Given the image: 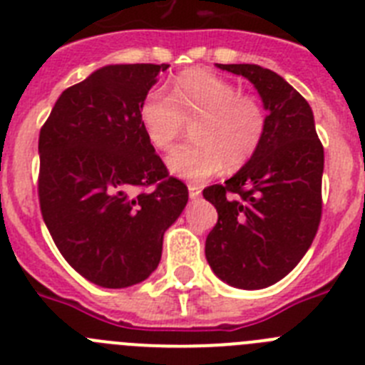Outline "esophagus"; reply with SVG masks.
Returning a JSON list of instances; mask_svg holds the SVG:
<instances>
[{
	"label": "esophagus",
	"instance_id": "obj_1",
	"mask_svg": "<svg viewBox=\"0 0 365 365\" xmlns=\"http://www.w3.org/2000/svg\"><path fill=\"white\" fill-rule=\"evenodd\" d=\"M188 195H190V199H197L199 195H201V186L188 185Z\"/></svg>",
	"mask_w": 365,
	"mask_h": 365
}]
</instances>
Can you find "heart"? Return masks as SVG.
Returning <instances> with one entry per match:
<instances>
[{"label": "heart", "mask_w": 365, "mask_h": 365, "mask_svg": "<svg viewBox=\"0 0 365 365\" xmlns=\"http://www.w3.org/2000/svg\"><path fill=\"white\" fill-rule=\"evenodd\" d=\"M138 117L151 146L166 151L190 125V143L168 155V170L188 180H206L225 166H245L267 133V111L256 96L208 69H188L170 83V93H148Z\"/></svg>", "instance_id": "obj_1"}]
</instances>
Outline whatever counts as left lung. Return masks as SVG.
Returning <instances> with one entry per match:
<instances>
[{"label": "left lung", "mask_w": 365, "mask_h": 365, "mask_svg": "<svg viewBox=\"0 0 365 365\" xmlns=\"http://www.w3.org/2000/svg\"><path fill=\"white\" fill-rule=\"evenodd\" d=\"M257 89L267 115L259 150L225 185L202 195L217 210L205 254L219 279L254 291L274 285L299 263L322 217L324 146L311 106L294 87L254 63H215Z\"/></svg>", "instance_id": "1"}]
</instances>
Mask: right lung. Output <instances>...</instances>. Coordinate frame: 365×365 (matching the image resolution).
Wrapping results in <instances>:
<instances>
[{
  "label": "right lung",
  "mask_w": 365,
  "mask_h": 365,
  "mask_svg": "<svg viewBox=\"0 0 365 365\" xmlns=\"http://www.w3.org/2000/svg\"><path fill=\"white\" fill-rule=\"evenodd\" d=\"M168 67H100L67 87L40 131L45 225L67 263L106 289L137 285L157 269L164 232L188 202V188L168 175L138 117Z\"/></svg>",
  "instance_id": "add662e5"
}]
</instances>
